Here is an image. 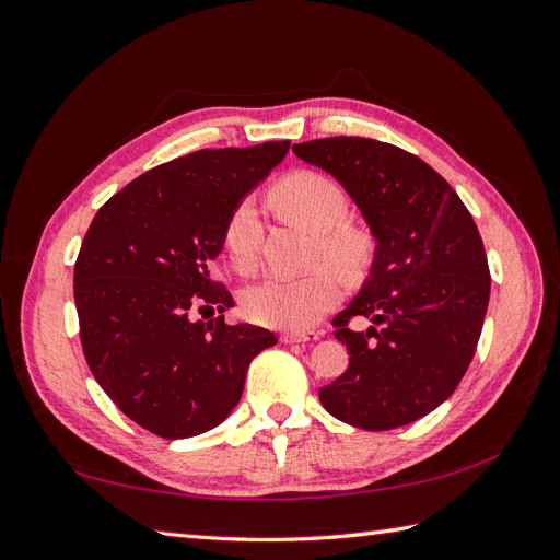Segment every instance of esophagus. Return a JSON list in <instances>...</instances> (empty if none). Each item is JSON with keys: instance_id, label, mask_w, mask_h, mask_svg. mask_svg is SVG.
Segmentation results:
<instances>
[{"instance_id": "obj_1", "label": "esophagus", "mask_w": 560, "mask_h": 560, "mask_svg": "<svg viewBox=\"0 0 560 560\" xmlns=\"http://www.w3.org/2000/svg\"><path fill=\"white\" fill-rule=\"evenodd\" d=\"M317 339H319V331H289V335H281L283 343H307Z\"/></svg>"}]
</instances>
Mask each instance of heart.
Instances as JSON below:
<instances>
[{"instance_id": "heart-1", "label": "heart", "mask_w": 560, "mask_h": 560, "mask_svg": "<svg viewBox=\"0 0 560 560\" xmlns=\"http://www.w3.org/2000/svg\"><path fill=\"white\" fill-rule=\"evenodd\" d=\"M269 201L289 219L301 221L317 233L315 261H329L347 277L361 273L373 259L375 243L361 225L347 219L349 197L329 175L317 171H293L271 187ZM261 223L257 209L241 201L223 225V249L235 269L253 271L259 261ZM339 279L323 267L303 277H271L253 283L243 293V313L257 325L283 331L315 327L339 303Z\"/></svg>"}]
</instances>
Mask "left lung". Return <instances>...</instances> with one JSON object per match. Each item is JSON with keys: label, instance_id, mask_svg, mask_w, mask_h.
<instances>
[{"label": "left lung", "instance_id": "1", "mask_svg": "<svg viewBox=\"0 0 560 560\" xmlns=\"http://www.w3.org/2000/svg\"><path fill=\"white\" fill-rule=\"evenodd\" d=\"M293 153L337 177L377 241L371 277L331 323L349 368L319 401L363 431L407 425L455 392L477 351L491 295L477 223L443 175L385 141L327 137ZM353 316L374 327L353 332Z\"/></svg>", "mask_w": 560, "mask_h": 560}]
</instances>
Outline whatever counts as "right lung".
Returning a JSON list of instances; mask_svg holds the SVG:
<instances>
[{"mask_svg": "<svg viewBox=\"0 0 560 560\" xmlns=\"http://www.w3.org/2000/svg\"><path fill=\"white\" fill-rule=\"evenodd\" d=\"M291 141L201 149L159 165L93 217L74 265L79 335L93 377L117 409L161 438H192L241 401L269 329L229 325V289L209 267L241 199ZM220 311L201 324L197 312Z\"/></svg>", "mask_w": 560, "mask_h": 560, "instance_id": "obj_1", "label": "right lung"}]
</instances>
